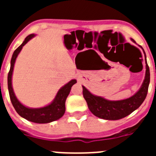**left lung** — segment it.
<instances>
[{
  "label": "left lung",
  "instance_id": "left-lung-1",
  "mask_svg": "<svg viewBox=\"0 0 156 156\" xmlns=\"http://www.w3.org/2000/svg\"><path fill=\"white\" fill-rule=\"evenodd\" d=\"M131 41H133V40L131 39ZM142 50L145 58V76L138 91L129 98L119 101L107 100L102 97L93 94L84 86H82L83 98L87 103L90 111L95 116L108 120H117L127 116L142 104L148 94L150 82L149 67L146 61L145 52L143 48Z\"/></svg>",
  "mask_w": 156,
  "mask_h": 156
}]
</instances>
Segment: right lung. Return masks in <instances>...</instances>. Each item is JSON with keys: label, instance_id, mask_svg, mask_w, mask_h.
Wrapping results in <instances>:
<instances>
[{"label": "right lung", "instance_id": "1", "mask_svg": "<svg viewBox=\"0 0 156 156\" xmlns=\"http://www.w3.org/2000/svg\"><path fill=\"white\" fill-rule=\"evenodd\" d=\"M34 37H35L34 34H30V35L27 36L23 44L14 51L13 55H12L10 70H9L8 75V92H9V96H10L12 105L20 116L30 121V122H36V123H48V122L58 120L63 116L65 112H66V98L68 97L73 85L76 83V80H72L66 85L62 87L58 91L55 98L52 101L51 103L44 107H42V108H28L27 106L23 105L18 100L16 94L14 93L13 88H12V80L14 65L16 62V58L19 55V52L21 51L23 47Z\"/></svg>", "mask_w": 156, "mask_h": 156}]
</instances>
